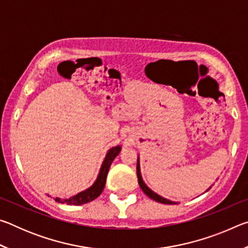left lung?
<instances>
[{
  "instance_id": "8db88e82",
  "label": "left lung",
  "mask_w": 248,
  "mask_h": 248,
  "mask_svg": "<svg viewBox=\"0 0 248 248\" xmlns=\"http://www.w3.org/2000/svg\"><path fill=\"white\" fill-rule=\"evenodd\" d=\"M137 176H138V182H139V185L141 187V189L143 190L144 194L150 197L151 199H153L155 201H157V202H161V203H164V204H176L178 203L177 201H171L170 199H166L164 198V197L159 196L158 194H156V192H154L151 188H149L148 186H146V184L144 183L143 178H142V175H141V170H140V157H139V154H138V159H137ZM212 186H210L207 190H205V192H207L210 188H211Z\"/></svg>"
}]
</instances>
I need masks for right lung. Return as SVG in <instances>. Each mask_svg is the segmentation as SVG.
Instances as JSON below:
<instances>
[{"label": "right lung", "instance_id": "1", "mask_svg": "<svg viewBox=\"0 0 248 248\" xmlns=\"http://www.w3.org/2000/svg\"><path fill=\"white\" fill-rule=\"evenodd\" d=\"M120 151H121V145L112 146L111 149H109L107 151L106 156H105L104 161L102 163V166H100L97 178H96L94 184L92 185L91 187H89L87 189L83 190L81 192H78L77 195L70 197L68 199L56 198L57 202L68 203L72 205H79V204L91 202V201H93L97 198V197L102 194V191L104 190L105 184H106L107 174L109 171V169H110L111 163L114 162V159L116 158L117 155L120 153Z\"/></svg>", "mask_w": 248, "mask_h": 248}]
</instances>
